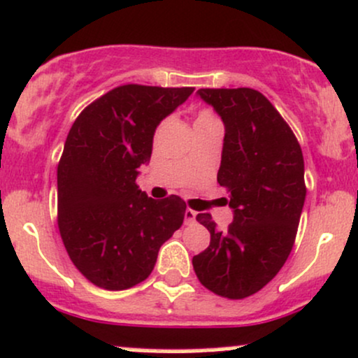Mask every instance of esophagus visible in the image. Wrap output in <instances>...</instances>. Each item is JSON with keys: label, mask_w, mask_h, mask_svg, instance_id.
Returning <instances> with one entry per match:
<instances>
[{"label": "esophagus", "mask_w": 358, "mask_h": 358, "mask_svg": "<svg viewBox=\"0 0 358 358\" xmlns=\"http://www.w3.org/2000/svg\"><path fill=\"white\" fill-rule=\"evenodd\" d=\"M184 220H186L187 224L194 223L196 222V211H192V210H189V208H187L186 213H184Z\"/></svg>", "instance_id": "1"}]
</instances>
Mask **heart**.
<instances>
[{"label":"heart","instance_id":"heart-1","mask_svg":"<svg viewBox=\"0 0 358 358\" xmlns=\"http://www.w3.org/2000/svg\"><path fill=\"white\" fill-rule=\"evenodd\" d=\"M211 123H220L218 116L213 113L211 110H208V108H204V110H199L198 115H196L194 127H199V125H211Z\"/></svg>","mask_w":358,"mask_h":358}]
</instances>
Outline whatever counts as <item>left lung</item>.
<instances>
[{
    "label": "left lung",
    "mask_w": 358,
    "mask_h": 358,
    "mask_svg": "<svg viewBox=\"0 0 358 358\" xmlns=\"http://www.w3.org/2000/svg\"><path fill=\"white\" fill-rule=\"evenodd\" d=\"M198 94L224 123L216 179L230 194L233 222L218 231L210 213L196 216L211 242L192 257V267L211 292L243 299L267 286L291 254L306 198L303 152L262 92L204 87Z\"/></svg>",
    "instance_id": "8db88e82"
}]
</instances>
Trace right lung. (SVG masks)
I'll list each match as a JSON object with an SVG mask.
<instances>
[{"label":"right lung","instance_id":"obj_1","mask_svg":"<svg viewBox=\"0 0 358 358\" xmlns=\"http://www.w3.org/2000/svg\"><path fill=\"white\" fill-rule=\"evenodd\" d=\"M192 91L123 84L72 123L57 166V224L72 264L94 286L123 291L145 280L182 224L179 196L152 199L135 179L155 128Z\"/></svg>","mask_w":358,"mask_h":358}]
</instances>
